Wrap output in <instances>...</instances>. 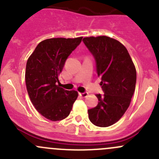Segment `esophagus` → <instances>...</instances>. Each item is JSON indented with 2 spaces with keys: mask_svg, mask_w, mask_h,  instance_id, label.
<instances>
[{
  "mask_svg": "<svg viewBox=\"0 0 159 159\" xmlns=\"http://www.w3.org/2000/svg\"><path fill=\"white\" fill-rule=\"evenodd\" d=\"M79 95L81 96V98H86L88 95H89V94H88L87 92H84V93H79Z\"/></svg>",
  "mask_w": 159,
  "mask_h": 159,
  "instance_id": "esophagus-1",
  "label": "esophagus"
}]
</instances>
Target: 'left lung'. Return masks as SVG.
Returning <instances> with one entry per match:
<instances>
[{
  "instance_id": "1",
  "label": "left lung",
  "mask_w": 159,
  "mask_h": 159,
  "mask_svg": "<svg viewBox=\"0 0 159 159\" xmlns=\"http://www.w3.org/2000/svg\"><path fill=\"white\" fill-rule=\"evenodd\" d=\"M83 41L94 55L105 93L96 94L98 103L88 111L89 118L98 127H108L116 123L129 107L135 89V66L128 50L116 39L86 37Z\"/></svg>"
}]
</instances>
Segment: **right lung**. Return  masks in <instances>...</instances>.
Returning <instances> with one entry per match:
<instances>
[{"instance_id":"obj_1","label":"right lung","mask_w":159,"mask_h":159,"mask_svg":"<svg viewBox=\"0 0 159 159\" xmlns=\"http://www.w3.org/2000/svg\"><path fill=\"white\" fill-rule=\"evenodd\" d=\"M81 40L82 37L44 40L27 61L25 82L30 102L42 116L52 121L67 118L78 96V91L65 90L57 82L65 61Z\"/></svg>"}]
</instances>
